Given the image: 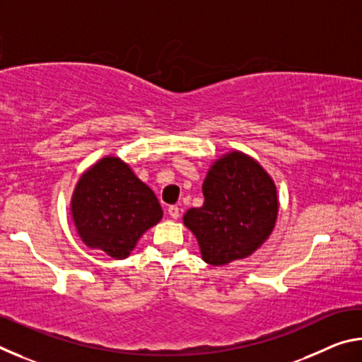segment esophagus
<instances>
[{
	"label": "esophagus",
	"mask_w": 362,
	"mask_h": 362,
	"mask_svg": "<svg viewBox=\"0 0 362 362\" xmlns=\"http://www.w3.org/2000/svg\"><path fill=\"white\" fill-rule=\"evenodd\" d=\"M168 214L170 216V218H179V216H180V211H179V207L177 206H169L168 207Z\"/></svg>",
	"instance_id": "34e87169"
}]
</instances>
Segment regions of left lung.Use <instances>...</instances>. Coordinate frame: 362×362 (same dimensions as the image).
Listing matches in <instances>:
<instances>
[{
	"mask_svg": "<svg viewBox=\"0 0 362 362\" xmlns=\"http://www.w3.org/2000/svg\"><path fill=\"white\" fill-rule=\"evenodd\" d=\"M203 194V206L188 209L182 220L209 265L246 259L273 233L279 212L276 183L250 155L231 150L216 159Z\"/></svg>",
	"mask_w": 362,
	"mask_h": 362,
	"instance_id": "1",
	"label": "left lung"
}]
</instances>
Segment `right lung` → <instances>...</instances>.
<instances>
[{
  "label": "right lung",
  "mask_w": 362,
  "mask_h": 362,
  "mask_svg": "<svg viewBox=\"0 0 362 362\" xmlns=\"http://www.w3.org/2000/svg\"><path fill=\"white\" fill-rule=\"evenodd\" d=\"M70 216L81 241L112 259H126L146 230L163 218L153 189L118 156H103L79 177Z\"/></svg>",
  "instance_id": "obj_1"
}]
</instances>
